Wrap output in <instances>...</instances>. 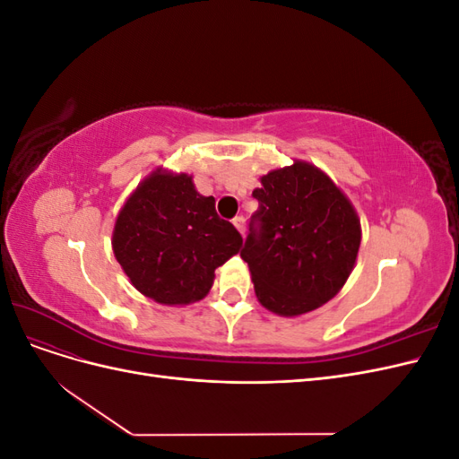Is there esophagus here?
<instances>
[{
    "label": "esophagus",
    "instance_id": "1",
    "mask_svg": "<svg viewBox=\"0 0 459 459\" xmlns=\"http://www.w3.org/2000/svg\"><path fill=\"white\" fill-rule=\"evenodd\" d=\"M233 226L238 228V231L243 235V231H245V218L243 216H235L233 218Z\"/></svg>",
    "mask_w": 459,
    "mask_h": 459
}]
</instances>
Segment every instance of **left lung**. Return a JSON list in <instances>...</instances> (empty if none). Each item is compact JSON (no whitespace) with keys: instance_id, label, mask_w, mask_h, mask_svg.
Wrapping results in <instances>:
<instances>
[{"instance_id":"left-lung-1","label":"left lung","mask_w":459,"mask_h":459,"mask_svg":"<svg viewBox=\"0 0 459 459\" xmlns=\"http://www.w3.org/2000/svg\"><path fill=\"white\" fill-rule=\"evenodd\" d=\"M260 182L241 251L256 297L280 316L312 312L349 280L362 239L359 220L344 193L312 164L297 160Z\"/></svg>"}]
</instances>
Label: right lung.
<instances>
[{"label":"right lung","instance_id":"add662e5","mask_svg":"<svg viewBox=\"0 0 459 459\" xmlns=\"http://www.w3.org/2000/svg\"><path fill=\"white\" fill-rule=\"evenodd\" d=\"M243 245L241 233L216 212L187 174L157 170L117 218L113 251L132 285L160 304L201 300L214 270Z\"/></svg>","mask_w":459,"mask_h":459}]
</instances>
